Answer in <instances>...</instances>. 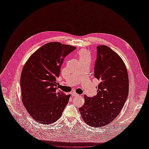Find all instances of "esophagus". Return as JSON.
<instances>
[{"label": "esophagus", "instance_id": "esophagus-1", "mask_svg": "<svg viewBox=\"0 0 149 149\" xmlns=\"http://www.w3.org/2000/svg\"><path fill=\"white\" fill-rule=\"evenodd\" d=\"M71 94H72V96H73V97H77V96H79V94H77V93H76L75 92H72V93H71Z\"/></svg>", "mask_w": 149, "mask_h": 149}]
</instances>
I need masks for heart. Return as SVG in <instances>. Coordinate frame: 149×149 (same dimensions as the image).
I'll return each mask as SVG.
<instances>
[{"label":"heart","mask_w":149,"mask_h":149,"mask_svg":"<svg viewBox=\"0 0 149 149\" xmlns=\"http://www.w3.org/2000/svg\"><path fill=\"white\" fill-rule=\"evenodd\" d=\"M78 58L80 61L86 59H90V54L87 49H80L77 54Z\"/></svg>","instance_id":"b5f03b06"}]
</instances>
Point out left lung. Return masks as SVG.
<instances>
[{
	"label": "left lung",
	"mask_w": 149,
	"mask_h": 149,
	"mask_svg": "<svg viewBox=\"0 0 149 149\" xmlns=\"http://www.w3.org/2000/svg\"><path fill=\"white\" fill-rule=\"evenodd\" d=\"M94 77L100 80L97 94L86 95L79 111L85 123L93 127L108 125L119 115L129 93V77L122 58L106 45L97 47Z\"/></svg>",
	"instance_id": "obj_1"
}]
</instances>
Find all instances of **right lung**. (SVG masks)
<instances>
[{
    "mask_svg": "<svg viewBox=\"0 0 149 149\" xmlns=\"http://www.w3.org/2000/svg\"><path fill=\"white\" fill-rule=\"evenodd\" d=\"M75 47L59 42L47 43L34 52L21 74L22 98L29 113L42 124H51L61 116L70 95L57 90L64 58Z\"/></svg>",
    "mask_w": 149,
    "mask_h": 149,
    "instance_id": "right-lung-1",
    "label": "right lung"
}]
</instances>
